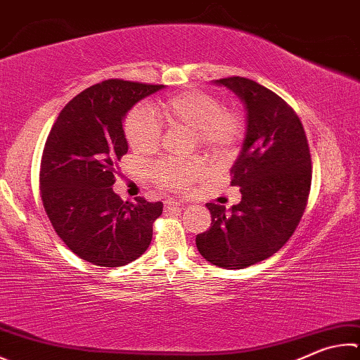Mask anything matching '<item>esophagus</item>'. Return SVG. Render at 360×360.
Returning <instances> with one entry per match:
<instances>
[{"instance_id": "obj_1", "label": "esophagus", "mask_w": 360, "mask_h": 360, "mask_svg": "<svg viewBox=\"0 0 360 360\" xmlns=\"http://www.w3.org/2000/svg\"><path fill=\"white\" fill-rule=\"evenodd\" d=\"M184 207V205H182L181 201H176V200H167L165 201V211L169 212V211H181V209Z\"/></svg>"}]
</instances>
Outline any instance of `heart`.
<instances>
[{"label": "heart", "mask_w": 360, "mask_h": 360, "mask_svg": "<svg viewBox=\"0 0 360 360\" xmlns=\"http://www.w3.org/2000/svg\"><path fill=\"white\" fill-rule=\"evenodd\" d=\"M160 122L169 129L191 130V146L212 159L230 155L245 134L244 117L238 110L221 107L209 93L182 91L159 101L154 112L145 105L130 110L124 120L129 146L141 154L154 153L162 139ZM202 173L205 167L198 159L160 160L151 168L155 184L169 192L188 191Z\"/></svg>", "instance_id": "heart-1"}]
</instances>
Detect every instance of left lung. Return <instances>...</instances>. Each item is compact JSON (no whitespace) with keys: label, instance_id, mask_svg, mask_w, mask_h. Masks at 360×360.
Returning a JSON list of instances; mask_svg holds the SVG:
<instances>
[{"label":"left lung","instance_id":"left-lung-1","mask_svg":"<svg viewBox=\"0 0 360 360\" xmlns=\"http://www.w3.org/2000/svg\"><path fill=\"white\" fill-rule=\"evenodd\" d=\"M215 83L245 103L244 146L230 172L243 198L230 212L207 202L212 221L197 248L214 266L244 269L272 257L296 231L311 186L310 149L299 116L274 91L244 77Z\"/></svg>","mask_w":360,"mask_h":360}]
</instances>
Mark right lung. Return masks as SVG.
<instances>
[{"label":"right lung","instance_id":"add662e5","mask_svg":"<svg viewBox=\"0 0 360 360\" xmlns=\"http://www.w3.org/2000/svg\"><path fill=\"white\" fill-rule=\"evenodd\" d=\"M162 88L121 78L93 84L61 110L45 141L39 172L44 209L63 243L91 264L124 266L151 244L163 202L124 201L112 186L127 153L124 116Z\"/></svg>","mask_w":360,"mask_h":360}]
</instances>
